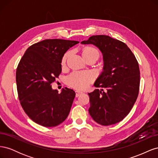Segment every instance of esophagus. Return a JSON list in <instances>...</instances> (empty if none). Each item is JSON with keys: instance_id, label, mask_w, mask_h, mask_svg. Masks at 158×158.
<instances>
[{"instance_id": "esophagus-1", "label": "esophagus", "mask_w": 158, "mask_h": 158, "mask_svg": "<svg viewBox=\"0 0 158 158\" xmlns=\"http://www.w3.org/2000/svg\"><path fill=\"white\" fill-rule=\"evenodd\" d=\"M83 92H81V91H76V96L78 97L81 94H82Z\"/></svg>"}]
</instances>
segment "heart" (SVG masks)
<instances>
[{
	"label": "heart",
	"mask_w": 158,
	"mask_h": 158,
	"mask_svg": "<svg viewBox=\"0 0 158 158\" xmlns=\"http://www.w3.org/2000/svg\"><path fill=\"white\" fill-rule=\"evenodd\" d=\"M83 56L85 59L89 57H95L98 59L99 56V51L94 47H88L83 50ZM69 55V52H66L62 59V64H64L66 59ZM94 79V76L92 73L88 72H75L71 74L67 78V82L71 86L76 89H84L86 88L89 83Z\"/></svg>",
	"instance_id": "obj_1"
}]
</instances>
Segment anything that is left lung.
I'll return each instance as SVG.
<instances>
[{
	"mask_svg": "<svg viewBox=\"0 0 158 158\" xmlns=\"http://www.w3.org/2000/svg\"><path fill=\"white\" fill-rule=\"evenodd\" d=\"M81 44H92L102 52L103 67L95 81V89L88 93L90 116L99 125L121 121L131 111L138 95L140 70L131 49L123 42L103 35L91 36Z\"/></svg>",
	"mask_w": 158,
	"mask_h": 158,
	"instance_id": "obj_1",
	"label": "left lung"
}]
</instances>
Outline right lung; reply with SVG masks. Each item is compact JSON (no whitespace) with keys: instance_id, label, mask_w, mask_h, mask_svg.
Instances as JSON below:
<instances>
[{"instance_id":"right-lung-1","label":"right lung","mask_w":158,"mask_h":158,"mask_svg":"<svg viewBox=\"0 0 158 158\" xmlns=\"http://www.w3.org/2000/svg\"><path fill=\"white\" fill-rule=\"evenodd\" d=\"M78 41L45 40L28 48L18 64L16 80L21 106L33 121L46 127L60 125L67 118L76 94L63 88L59 94L51 83L61 73L62 59Z\"/></svg>"}]
</instances>
